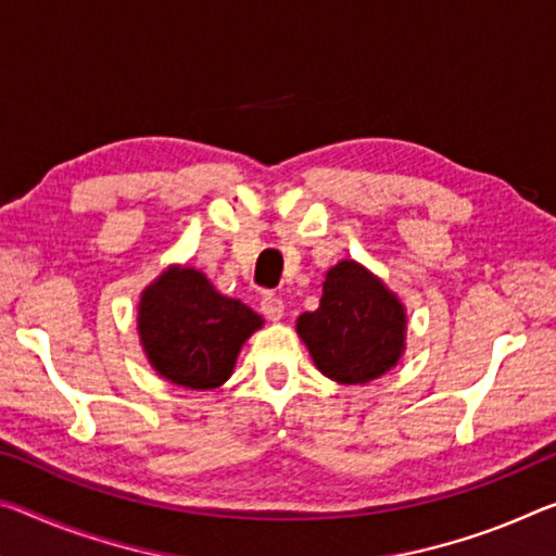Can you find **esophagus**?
<instances>
[{"label":"esophagus","instance_id":"1","mask_svg":"<svg viewBox=\"0 0 556 556\" xmlns=\"http://www.w3.org/2000/svg\"><path fill=\"white\" fill-rule=\"evenodd\" d=\"M260 309H262L264 316H267V319L279 321L281 316H285V302H281V299H279L277 294L264 292L262 299H260Z\"/></svg>","mask_w":556,"mask_h":556}]
</instances>
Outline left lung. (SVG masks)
<instances>
[{
  "label": "left lung",
  "mask_w": 556,
  "mask_h": 556,
  "mask_svg": "<svg viewBox=\"0 0 556 556\" xmlns=\"http://www.w3.org/2000/svg\"><path fill=\"white\" fill-rule=\"evenodd\" d=\"M405 324L401 299L358 262L343 260L326 271L319 309L299 316L296 333L326 378L356 386L399 364Z\"/></svg>",
  "instance_id": "8db88e82"
}]
</instances>
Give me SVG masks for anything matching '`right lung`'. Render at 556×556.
I'll return each instance as SVG.
<instances>
[{
	"instance_id": "add662e5",
	"label": "right lung",
	"mask_w": 556,
	"mask_h": 556,
	"mask_svg": "<svg viewBox=\"0 0 556 556\" xmlns=\"http://www.w3.org/2000/svg\"><path fill=\"white\" fill-rule=\"evenodd\" d=\"M264 321L219 294L202 271L167 267L138 304V333L151 366L175 386L210 391L232 376L242 343Z\"/></svg>"
}]
</instances>
